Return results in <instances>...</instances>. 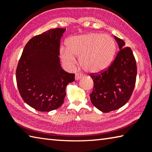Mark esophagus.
<instances>
[{"label": "esophagus", "mask_w": 152, "mask_h": 152, "mask_svg": "<svg viewBox=\"0 0 152 152\" xmlns=\"http://www.w3.org/2000/svg\"><path fill=\"white\" fill-rule=\"evenodd\" d=\"M82 76H83V75H82V74H81V73L78 72V73L76 74V76H75L76 80H79L80 78H81Z\"/></svg>", "instance_id": "obj_1"}]
</instances>
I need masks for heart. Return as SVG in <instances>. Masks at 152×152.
Here are the masks:
<instances>
[{
	"instance_id": "obj_1",
	"label": "heart",
	"mask_w": 152,
	"mask_h": 152,
	"mask_svg": "<svg viewBox=\"0 0 152 152\" xmlns=\"http://www.w3.org/2000/svg\"><path fill=\"white\" fill-rule=\"evenodd\" d=\"M67 49L61 48L60 57L69 68L75 66L79 57L82 68L87 72L96 73L106 69L114 58L116 43L109 35L90 33L73 36L66 41Z\"/></svg>"
}]
</instances>
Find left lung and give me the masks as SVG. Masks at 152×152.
<instances>
[{
    "mask_svg": "<svg viewBox=\"0 0 152 152\" xmlns=\"http://www.w3.org/2000/svg\"><path fill=\"white\" fill-rule=\"evenodd\" d=\"M119 48L116 58L107 70L90 74L94 86L90 94L92 104L103 113L117 110L129 100L135 88L137 65L132 49L115 36Z\"/></svg>",
    "mask_w": 152,
    "mask_h": 152,
    "instance_id": "8db88e82",
    "label": "left lung"
}]
</instances>
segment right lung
<instances>
[{"label":"right lung","instance_id":"right-lung-1","mask_svg":"<svg viewBox=\"0 0 152 152\" xmlns=\"http://www.w3.org/2000/svg\"><path fill=\"white\" fill-rule=\"evenodd\" d=\"M66 29L56 28L36 35L27 42L16 70L17 87L22 99L33 109L49 112L60 107L66 88L74 74L61 68L60 39Z\"/></svg>","mask_w":152,"mask_h":152}]
</instances>
